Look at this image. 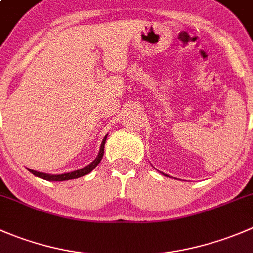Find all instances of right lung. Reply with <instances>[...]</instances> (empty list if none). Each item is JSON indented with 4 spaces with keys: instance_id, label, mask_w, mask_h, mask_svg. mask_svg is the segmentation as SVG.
I'll return each instance as SVG.
<instances>
[{
    "instance_id": "add662e5",
    "label": "right lung",
    "mask_w": 253,
    "mask_h": 253,
    "mask_svg": "<svg viewBox=\"0 0 253 253\" xmlns=\"http://www.w3.org/2000/svg\"><path fill=\"white\" fill-rule=\"evenodd\" d=\"M107 136H105L104 141H102L101 147H100V152H99V156L95 158L94 162L89 164V166L84 167V168L79 169V170H74V171H70V173H64V174H56V175H51V174H45V173H41V171H36V170H32V169H28L32 174H34L36 176H39L42 179H45V180H51V181H63V180H69V179H77L80 178V176H84L86 174H89L97 164L100 163V161L102 159V156H104V148H105V142H106Z\"/></svg>"
}]
</instances>
